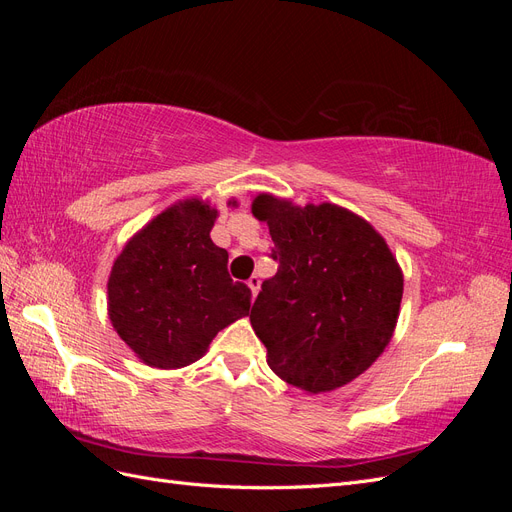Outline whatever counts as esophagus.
I'll return each mask as SVG.
<instances>
[{
    "instance_id": "esophagus-1",
    "label": "esophagus",
    "mask_w": 512,
    "mask_h": 512,
    "mask_svg": "<svg viewBox=\"0 0 512 512\" xmlns=\"http://www.w3.org/2000/svg\"><path fill=\"white\" fill-rule=\"evenodd\" d=\"M247 286L252 288V294H254V297H256L258 290H260V280H258V275H252L250 280H247Z\"/></svg>"
}]
</instances>
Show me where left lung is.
Returning <instances> with one entry per match:
<instances>
[{"label": "left lung", "instance_id": "8db88e82", "mask_svg": "<svg viewBox=\"0 0 512 512\" xmlns=\"http://www.w3.org/2000/svg\"><path fill=\"white\" fill-rule=\"evenodd\" d=\"M277 273L262 282L250 322L277 376L307 393L348 384L389 346L404 275L369 222L331 203L297 207L258 194Z\"/></svg>", "mask_w": 512, "mask_h": 512}]
</instances>
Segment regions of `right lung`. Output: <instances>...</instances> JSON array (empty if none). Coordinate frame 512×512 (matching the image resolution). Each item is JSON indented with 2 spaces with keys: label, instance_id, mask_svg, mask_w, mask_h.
Here are the masks:
<instances>
[{
  "label": "right lung",
  "instance_id": "add662e5",
  "mask_svg": "<svg viewBox=\"0 0 512 512\" xmlns=\"http://www.w3.org/2000/svg\"><path fill=\"white\" fill-rule=\"evenodd\" d=\"M215 218L203 200H183L136 232L115 260L108 318L151 367L198 361L215 335L250 314V288L230 280L228 252L209 237Z\"/></svg>",
  "mask_w": 512,
  "mask_h": 512
}]
</instances>
